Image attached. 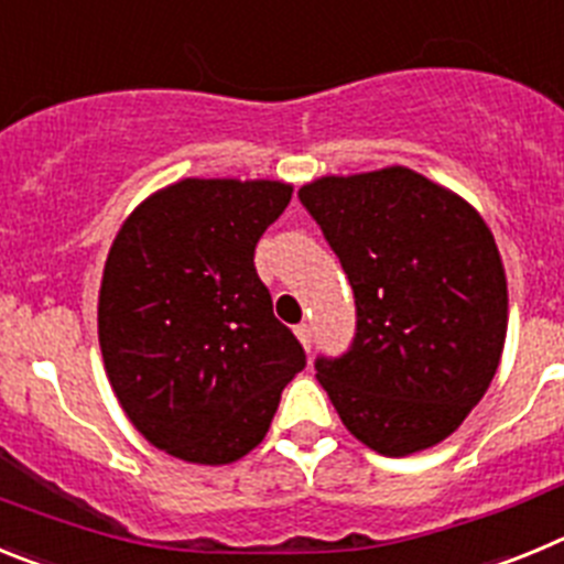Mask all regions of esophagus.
Returning a JSON list of instances; mask_svg holds the SVG:
<instances>
[{
	"mask_svg": "<svg viewBox=\"0 0 564 564\" xmlns=\"http://www.w3.org/2000/svg\"><path fill=\"white\" fill-rule=\"evenodd\" d=\"M296 336H299V341H302V347H305V350H311V347H313V327L311 325H299Z\"/></svg>",
	"mask_w": 564,
	"mask_h": 564,
	"instance_id": "obj_1",
	"label": "esophagus"
}]
</instances>
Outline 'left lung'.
I'll return each instance as SVG.
<instances>
[{
  "instance_id": "8db88e82",
  "label": "left lung",
  "mask_w": 564,
  "mask_h": 564,
  "mask_svg": "<svg viewBox=\"0 0 564 564\" xmlns=\"http://www.w3.org/2000/svg\"><path fill=\"white\" fill-rule=\"evenodd\" d=\"M299 200L356 299V336L316 378L370 449H430L486 395L506 344L500 251L480 214L412 169L322 177Z\"/></svg>"
}]
</instances>
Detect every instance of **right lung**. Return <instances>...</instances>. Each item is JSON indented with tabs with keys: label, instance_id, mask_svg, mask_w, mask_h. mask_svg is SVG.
<instances>
[{
	"label": "right lung",
	"instance_id": "obj_1",
	"mask_svg": "<svg viewBox=\"0 0 564 564\" xmlns=\"http://www.w3.org/2000/svg\"><path fill=\"white\" fill-rule=\"evenodd\" d=\"M276 181H188L129 214L104 265L98 341L123 412L188 463L248 455L305 350L273 316L253 248L291 203Z\"/></svg>",
	"mask_w": 564,
	"mask_h": 564
}]
</instances>
